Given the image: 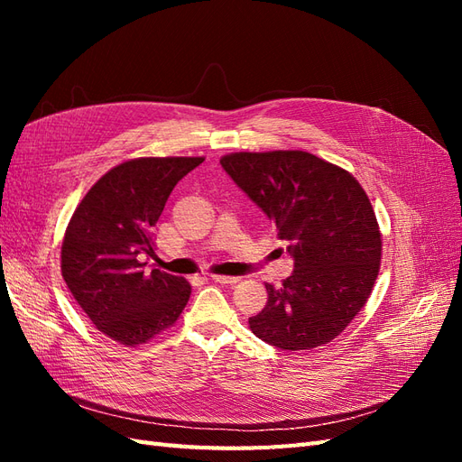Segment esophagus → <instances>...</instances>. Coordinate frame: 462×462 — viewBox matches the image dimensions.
I'll list each match as a JSON object with an SVG mask.
<instances>
[{
    "mask_svg": "<svg viewBox=\"0 0 462 462\" xmlns=\"http://www.w3.org/2000/svg\"><path fill=\"white\" fill-rule=\"evenodd\" d=\"M212 282L221 283V285H235L239 282V277H231V275H212Z\"/></svg>",
    "mask_w": 462,
    "mask_h": 462,
    "instance_id": "34e87169",
    "label": "esophagus"
}]
</instances>
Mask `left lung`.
<instances>
[{
	"label": "left lung",
	"mask_w": 462,
	"mask_h": 462,
	"mask_svg": "<svg viewBox=\"0 0 462 462\" xmlns=\"http://www.w3.org/2000/svg\"><path fill=\"white\" fill-rule=\"evenodd\" d=\"M221 167L273 223L295 270L248 324L283 351H310L351 324L380 272L382 235L358 180L302 150L236 152Z\"/></svg>",
	"instance_id": "1"
}]
</instances>
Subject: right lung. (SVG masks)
<instances>
[{
    "instance_id": "right-lung-1",
    "label": "right lung",
    "mask_w": 462,
    "mask_h": 462,
    "mask_svg": "<svg viewBox=\"0 0 462 462\" xmlns=\"http://www.w3.org/2000/svg\"><path fill=\"white\" fill-rule=\"evenodd\" d=\"M204 158H138L109 170L80 200L61 245V273L92 324L121 345L171 328L190 297L183 277L148 272L153 227L175 185Z\"/></svg>"
}]
</instances>
